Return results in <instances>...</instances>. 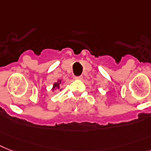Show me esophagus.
I'll use <instances>...</instances> for the list:
<instances>
[{
    "mask_svg": "<svg viewBox=\"0 0 151 151\" xmlns=\"http://www.w3.org/2000/svg\"><path fill=\"white\" fill-rule=\"evenodd\" d=\"M73 78L75 80H82L83 79V77L82 76H75Z\"/></svg>",
    "mask_w": 151,
    "mask_h": 151,
    "instance_id": "esophagus-1",
    "label": "esophagus"
}]
</instances>
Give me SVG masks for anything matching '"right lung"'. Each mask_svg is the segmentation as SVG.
Segmentation results:
<instances>
[{"label": "right lung", "instance_id": "right-lung-1", "mask_svg": "<svg viewBox=\"0 0 151 151\" xmlns=\"http://www.w3.org/2000/svg\"><path fill=\"white\" fill-rule=\"evenodd\" d=\"M61 81H62V80L58 79L57 80V81L55 82L54 84H53V85H52V91H54L56 90V89H58V90L61 91V89H60Z\"/></svg>", "mask_w": 151, "mask_h": 151}]
</instances>
